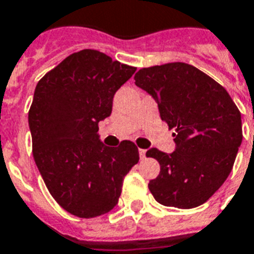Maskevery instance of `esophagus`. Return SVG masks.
<instances>
[{
	"mask_svg": "<svg viewBox=\"0 0 254 254\" xmlns=\"http://www.w3.org/2000/svg\"><path fill=\"white\" fill-rule=\"evenodd\" d=\"M138 153H139V158L141 159L146 158V150H145V149H139Z\"/></svg>",
	"mask_w": 254,
	"mask_h": 254,
	"instance_id": "esophagus-1",
	"label": "esophagus"
}]
</instances>
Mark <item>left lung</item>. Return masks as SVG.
Segmentation results:
<instances>
[{"label":"left lung","instance_id":"1","mask_svg":"<svg viewBox=\"0 0 254 254\" xmlns=\"http://www.w3.org/2000/svg\"><path fill=\"white\" fill-rule=\"evenodd\" d=\"M135 85L158 104L173 133V153L151 147L147 157L161 165L149 190L158 203L190 209L220 189L243 141L241 115L231 96L212 77L187 63L139 69Z\"/></svg>","mask_w":254,"mask_h":254}]
</instances>
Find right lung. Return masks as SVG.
Segmentation results:
<instances>
[{"label": "right lung", "mask_w": 254, "mask_h": 254, "mask_svg": "<svg viewBox=\"0 0 254 254\" xmlns=\"http://www.w3.org/2000/svg\"><path fill=\"white\" fill-rule=\"evenodd\" d=\"M135 67L96 50L69 55L35 87L29 112L33 155L50 193L75 216L96 217L119 203L124 177L138 162L131 141L105 146L99 123Z\"/></svg>", "instance_id": "add662e5"}]
</instances>
